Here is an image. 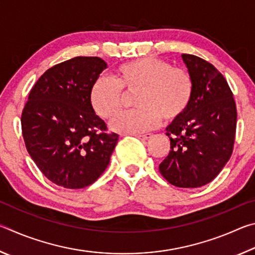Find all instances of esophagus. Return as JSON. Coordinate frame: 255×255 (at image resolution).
<instances>
[{
    "mask_svg": "<svg viewBox=\"0 0 255 255\" xmlns=\"http://www.w3.org/2000/svg\"><path fill=\"white\" fill-rule=\"evenodd\" d=\"M136 138L140 140H147L149 138H152V133H144V135H135Z\"/></svg>",
    "mask_w": 255,
    "mask_h": 255,
    "instance_id": "obj_1",
    "label": "esophagus"
}]
</instances>
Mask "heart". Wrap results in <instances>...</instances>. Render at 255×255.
<instances>
[{
  "label": "heart",
  "mask_w": 255,
  "mask_h": 255,
  "mask_svg": "<svg viewBox=\"0 0 255 255\" xmlns=\"http://www.w3.org/2000/svg\"><path fill=\"white\" fill-rule=\"evenodd\" d=\"M193 80L183 68L165 60L144 57L117 67L114 79L99 77L90 91V102L97 115L111 119L123 106V91L136 92V110L124 112L112 120L110 128L120 133H141L161 122L180 118L191 103Z\"/></svg>",
  "instance_id": "1"
}]
</instances>
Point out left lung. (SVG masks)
I'll return each mask as SVG.
<instances>
[{
  "label": "left lung",
  "instance_id": "obj_1",
  "mask_svg": "<svg viewBox=\"0 0 255 255\" xmlns=\"http://www.w3.org/2000/svg\"><path fill=\"white\" fill-rule=\"evenodd\" d=\"M193 80L191 103L166 127L171 150L158 169L179 188H199L213 181L230 159L237 112L230 86L214 65L182 54Z\"/></svg>",
  "mask_w": 255,
  "mask_h": 255
}]
</instances>
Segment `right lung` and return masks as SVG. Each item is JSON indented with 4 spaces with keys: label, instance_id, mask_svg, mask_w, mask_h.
<instances>
[{
    "label": "right lung",
    "instance_id": "add662e5",
    "mask_svg": "<svg viewBox=\"0 0 255 255\" xmlns=\"http://www.w3.org/2000/svg\"><path fill=\"white\" fill-rule=\"evenodd\" d=\"M107 63L100 57H74L47 70L29 93L21 116L25 147L42 174L67 189L96 182L119 136L90 102V91Z\"/></svg>",
    "mask_w": 255,
    "mask_h": 255
}]
</instances>
